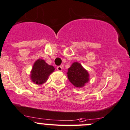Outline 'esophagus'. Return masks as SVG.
I'll list each match as a JSON object with an SVG mask.
<instances>
[{"label":"esophagus","mask_w":130,"mask_h":130,"mask_svg":"<svg viewBox=\"0 0 130 130\" xmlns=\"http://www.w3.org/2000/svg\"><path fill=\"white\" fill-rule=\"evenodd\" d=\"M56 69H57V70H58V71L60 72V71H62L63 68H62V67H61V66H58Z\"/></svg>","instance_id":"obj_1"}]
</instances>
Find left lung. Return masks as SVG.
<instances>
[{"label": "left lung", "instance_id": "1", "mask_svg": "<svg viewBox=\"0 0 130 130\" xmlns=\"http://www.w3.org/2000/svg\"><path fill=\"white\" fill-rule=\"evenodd\" d=\"M68 79L77 88H82L89 81V74L80 63L74 62L68 69Z\"/></svg>", "mask_w": 130, "mask_h": 130}]
</instances>
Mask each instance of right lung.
Returning a JSON list of instances; mask_svg holds the SVG:
<instances>
[{
    "mask_svg": "<svg viewBox=\"0 0 130 130\" xmlns=\"http://www.w3.org/2000/svg\"><path fill=\"white\" fill-rule=\"evenodd\" d=\"M55 70L53 66L49 65L44 60L39 59L34 63L31 69V80L38 85L44 84L47 81L48 77Z\"/></svg>",
    "mask_w": 130,
    "mask_h": 130,
    "instance_id": "add662e5",
    "label": "right lung"
}]
</instances>
